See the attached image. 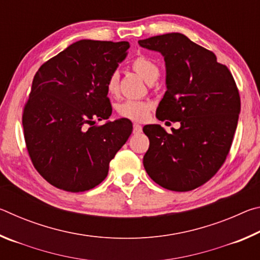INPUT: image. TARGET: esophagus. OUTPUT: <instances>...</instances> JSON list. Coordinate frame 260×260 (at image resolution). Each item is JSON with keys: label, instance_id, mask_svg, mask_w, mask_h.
I'll return each instance as SVG.
<instances>
[{"label": "esophagus", "instance_id": "1", "mask_svg": "<svg viewBox=\"0 0 260 260\" xmlns=\"http://www.w3.org/2000/svg\"><path fill=\"white\" fill-rule=\"evenodd\" d=\"M142 132V126H141L140 124H134L133 125V133L134 134H139Z\"/></svg>", "mask_w": 260, "mask_h": 260}]
</instances>
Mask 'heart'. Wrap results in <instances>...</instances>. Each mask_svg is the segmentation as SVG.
<instances>
[{
    "label": "heart",
    "instance_id": "heart-1",
    "mask_svg": "<svg viewBox=\"0 0 260 260\" xmlns=\"http://www.w3.org/2000/svg\"><path fill=\"white\" fill-rule=\"evenodd\" d=\"M132 69L143 78L147 82L151 83L157 80L159 77V68L156 61L151 59L150 57L146 55H140L132 60ZM105 88L110 95H117L119 91V73L117 71H112L109 74L105 81ZM151 109V103L147 101L140 100H126L120 104H118L117 112L121 117L128 118L133 120L144 119L148 116Z\"/></svg>",
    "mask_w": 260,
    "mask_h": 260
}]
</instances>
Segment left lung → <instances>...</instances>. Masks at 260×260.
<instances>
[{
	"mask_svg": "<svg viewBox=\"0 0 260 260\" xmlns=\"http://www.w3.org/2000/svg\"><path fill=\"white\" fill-rule=\"evenodd\" d=\"M159 51L166 64L164 98L156 117L180 122L169 134L159 125H146L150 144L143 165L153 181L173 191H189L208 182L230 153L241 100L226 65L180 33L139 41Z\"/></svg>",
	"mask_w": 260,
	"mask_h": 260,
	"instance_id": "left-lung-1",
	"label": "left lung"
}]
</instances>
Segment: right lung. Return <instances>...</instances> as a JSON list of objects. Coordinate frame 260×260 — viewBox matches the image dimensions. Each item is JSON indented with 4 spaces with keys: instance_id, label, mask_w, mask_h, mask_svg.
<instances>
[{
    "instance_id": "add662e5",
    "label": "right lung",
    "mask_w": 260,
    "mask_h": 260,
    "mask_svg": "<svg viewBox=\"0 0 260 260\" xmlns=\"http://www.w3.org/2000/svg\"><path fill=\"white\" fill-rule=\"evenodd\" d=\"M127 41L80 40L43 63L23 110L26 148L35 170L65 191H86L107 178L109 164L133 129L108 119L105 81L125 58Z\"/></svg>"
}]
</instances>
